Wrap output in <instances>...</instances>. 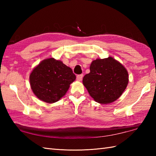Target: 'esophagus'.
<instances>
[{
	"label": "esophagus",
	"mask_w": 156,
	"mask_h": 156,
	"mask_svg": "<svg viewBox=\"0 0 156 156\" xmlns=\"http://www.w3.org/2000/svg\"><path fill=\"white\" fill-rule=\"evenodd\" d=\"M82 78H83V74L78 75L77 77H76V80L78 81H81L82 80Z\"/></svg>",
	"instance_id": "1"
}]
</instances>
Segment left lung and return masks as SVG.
Instances as JSON below:
<instances>
[{
    "mask_svg": "<svg viewBox=\"0 0 156 156\" xmlns=\"http://www.w3.org/2000/svg\"><path fill=\"white\" fill-rule=\"evenodd\" d=\"M128 82L127 69L111 56L92 61L90 73L86 74L82 80L90 97L102 105L117 100L127 88Z\"/></svg>",
    "mask_w": 156,
    "mask_h": 156,
    "instance_id": "8db88e82",
    "label": "left lung"
}]
</instances>
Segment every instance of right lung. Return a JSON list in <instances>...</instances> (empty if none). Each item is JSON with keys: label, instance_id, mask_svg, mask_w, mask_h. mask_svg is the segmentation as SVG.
<instances>
[{"label": "right lung", "instance_id": "1", "mask_svg": "<svg viewBox=\"0 0 156 156\" xmlns=\"http://www.w3.org/2000/svg\"><path fill=\"white\" fill-rule=\"evenodd\" d=\"M75 80L72 69L53 58L42 60L29 75L33 92L39 100L49 104L64 97Z\"/></svg>", "mask_w": 156, "mask_h": 156}]
</instances>
